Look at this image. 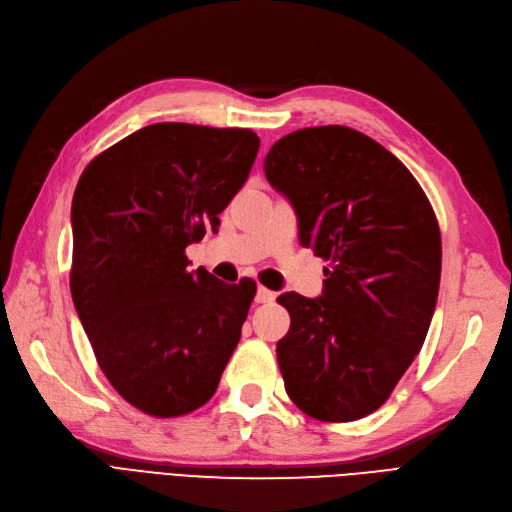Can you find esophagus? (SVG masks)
<instances>
[{"mask_svg":"<svg viewBox=\"0 0 512 512\" xmlns=\"http://www.w3.org/2000/svg\"><path fill=\"white\" fill-rule=\"evenodd\" d=\"M275 299V293L265 286H258L256 290V303H271Z\"/></svg>","mask_w":512,"mask_h":512,"instance_id":"1","label":"esophagus"}]
</instances>
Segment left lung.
Instances as JSON below:
<instances>
[{
	"label": "left lung",
	"instance_id": "1",
	"mask_svg": "<svg viewBox=\"0 0 512 512\" xmlns=\"http://www.w3.org/2000/svg\"><path fill=\"white\" fill-rule=\"evenodd\" d=\"M299 241L329 260L321 297L284 293L278 364L290 400L323 422L377 411L422 349L441 237L431 202L390 150L340 124L299 129L265 157Z\"/></svg>",
	"mask_w": 512,
	"mask_h": 512
}]
</instances>
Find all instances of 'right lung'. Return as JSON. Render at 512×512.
I'll list each match as a JSON object with an SVG mask.
<instances>
[{
    "label": "right lung",
    "mask_w": 512,
    "mask_h": 512,
    "mask_svg": "<svg viewBox=\"0 0 512 512\" xmlns=\"http://www.w3.org/2000/svg\"><path fill=\"white\" fill-rule=\"evenodd\" d=\"M250 129L159 122L90 161L71 209V293L114 390L155 418L202 407L237 349L256 284L187 271L250 176Z\"/></svg>",
    "instance_id": "right-lung-1"
}]
</instances>
